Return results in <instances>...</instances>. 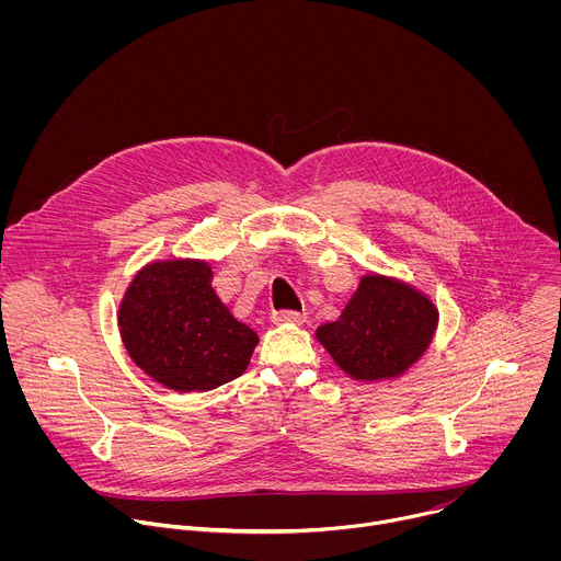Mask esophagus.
<instances>
[{
    "label": "esophagus",
    "mask_w": 561,
    "mask_h": 561,
    "mask_svg": "<svg viewBox=\"0 0 561 561\" xmlns=\"http://www.w3.org/2000/svg\"><path fill=\"white\" fill-rule=\"evenodd\" d=\"M306 314L299 310H277L273 312V322L275 324H304Z\"/></svg>",
    "instance_id": "obj_1"
}]
</instances>
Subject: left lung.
Returning <instances> with one entry per match:
<instances>
[{
	"label": "left lung",
	"mask_w": 561,
	"mask_h": 561,
	"mask_svg": "<svg viewBox=\"0 0 561 561\" xmlns=\"http://www.w3.org/2000/svg\"><path fill=\"white\" fill-rule=\"evenodd\" d=\"M437 306L415 286L364 275L340 319L314 331L335 364L353 379L379 381L404 375L431 346Z\"/></svg>",
	"instance_id": "obj_1"
}]
</instances>
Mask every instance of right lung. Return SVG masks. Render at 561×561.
<instances>
[{"instance_id":"right-lung-1","label":"right lung","mask_w":561,"mask_h":561,"mask_svg":"<svg viewBox=\"0 0 561 561\" xmlns=\"http://www.w3.org/2000/svg\"><path fill=\"white\" fill-rule=\"evenodd\" d=\"M117 322L130 359L178 392L232 381L247 370L260 342L219 299L204 260L146 264L122 297Z\"/></svg>"}]
</instances>
